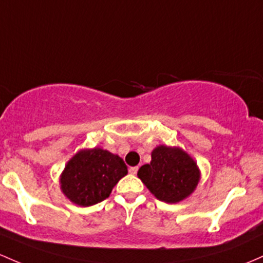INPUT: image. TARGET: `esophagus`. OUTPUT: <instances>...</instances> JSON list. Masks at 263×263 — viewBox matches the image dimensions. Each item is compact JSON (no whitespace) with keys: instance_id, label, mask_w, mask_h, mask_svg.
Instances as JSON below:
<instances>
[{"instance_id":"obj_1","label":"esophagus","mask_w":263,"mask_h":263,"mask_svg":"<svg viewBox=\"0 0 263 263\" xmlns=\"http://www.w3.org/2000/svg\"><path fill=\"white\" fill-rule=\"evenodd\" d=\"M137 171H138L137 166L136 167H129V174H131V175H136Z\"/></svg>"}]
</instances>
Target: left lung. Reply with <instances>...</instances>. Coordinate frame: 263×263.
Masks as SVG:
<instances>
[{"mask_svg":"<svg viewBox=\"0 0 263 263\" xmlns=\"http://www.w3.org/2000/svg\"><path fill=\"white\" fill-rule=\"evenodd\" d=\"M151 162L143 164L137 176L157 200L177 203L195 191L200 170L195 160L180 147L157 146Z\"/></svg>","mask_w":263,"mask_h":263,"instance_id":"obj_1","label":"left lung"}]
</instances>
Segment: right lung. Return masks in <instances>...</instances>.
<instances>
[{
    "mask_svg": "<svg viewBox=\"0 0 263 263\" xmlns=\"http://www.w3.org/2000/svg\"><path fill=\"white\" fill-rule=\"evenodd\" d=\"M126 175L127 166L120 156L95 147L81 149L68 161L60 183L68 200L79 206L88 207L106 200Z\"/></svg>",
    "mask_w": 263,
    "mask_h": 263,
    "instance_id": "obj_1",
    "label": "right lung"
}]
</instances>
